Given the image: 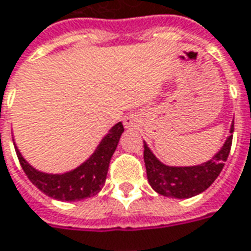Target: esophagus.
<instances>
[{"label": "esophagus", "instance_id": "1", "mask_svg": "<svg viewBox=\"0 0 251 251\" xmlns=\"http://www.w3.org/2000/svg\"><path fill=\"white\" fill-rule=\"evenodd\" d=\"M139 123H141V120L137 114H128L124 117V127L126 128H138Z\"/></svg>", "mask_w": 251, "mask_h": 251}]
</instances>
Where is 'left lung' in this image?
Instances as JSON below:
<instances>
[{"label": "left lung", "mask_w": 251, "mask_h": 251, "mask_svg": "<svg viewBox=\"0 0 251 251\" xmlns=\"http://www.w3.org/2000/svg\"><path fill=\"white\" fill-rule=\"evenodd\" d=\"M232 134L233 123L231 126L229 137L226 138L221 149L210 160L188 167H176L161 163L153 154L146 142H144V160L149 185L159 195L176 199H189L204 192L223 171L224 164L231 152Z\"/></svg>", "instance_id": "8db88e82"}]
</instances>
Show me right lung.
<instances>
[{
    "mask_svg": "<svg viewBox=\"0 0 251 251\" xmlns=\"http://www.w3.org/2000/svg\"><path fill=\"white\" fill-rule=\"evenodd\" d=\"M124 127L122 123L114 124L103 139L99 142L95 152L78 167L63 174H48L35 170L30 166L16 144L15 151L20 161V166L33 184L50 198L62 201H77L95 196L103 188L109 170V163L113 156L117 144L120 141Z\"/></svg>",
    "mask_w": 251,
    "mask_h": 251,
    "instance_id": "add662e5",
    "label": "right lung"
}]
</instances>
